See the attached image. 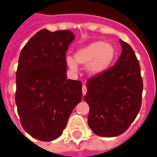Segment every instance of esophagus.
I'll use <instances>...</instances> for the list:
<instances>
[{"instance_id": "obj_1", "label": "esophagus", "mask_w": 157, "mask_h": 157, "mask_svg": "<svg viewBox=\"0 0 157 157\" xmlns=\"http://www.w3.org/2000/svg\"><path fill=\"white\" fill-rule=\"evenodd\" d=\"M87 92V87H86V85H83L82 86V94H83V96H85Z\"/></svg>"}]
</instances>
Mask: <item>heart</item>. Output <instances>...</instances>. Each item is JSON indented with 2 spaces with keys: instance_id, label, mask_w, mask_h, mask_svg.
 I'll use <instances>...</instances> for the list:
<instances>
[{
  "instance_id": "b5f03b06",
  "label": "heart",
  "mask_w": 157,
  "mask_h": 157,
  "mask_svg": "<svg viewBox=\"0 0 157 157\" xmlns=\"http://www.w3.org/2000/svg\"><path fill=\"white\" fill-rule=\"evenodd\" d=\"M116 57V50L111 44L97 40L76 51L75 57L67 56V63L72 70H77V63L87 65L86 70L91 75L105 72Z\"/></svg>"
}]
</instances>
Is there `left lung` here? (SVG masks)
Instances as JSON below:
<instances>
[{
	"label": "left lung",
	"instance_id": "obj_1",
	"mask_svg": "<svg viewBox=\"0 0 157 157\" xmlns=\"http://www.w3.org/2000/svg\"><path fill=\"white\" fill-rule=\"evenodd\" d=\"M122 52L105 72L88 79L84 100L90 106L88 125L97 136L113 137L126 132L141 106L143 82L131 46L120 40Z\"/></svg>",
	"mask_w": 157,
	"mask_h": 157
}]
</instances>
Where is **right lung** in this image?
Here are the masks:
<instances>
[{
  "instance_id": "1",
  "label": "right lung",
  "mask_w": 157,
  "mask_h": 157,
  "mask_svg": "<svg viewBox=\"0 0 157 157\" xmlns=\"http://www.w3.org/2000/svg\"><path fill=\"white\" fill-rule=\"evenodd\" d=\"M75 36L68 30L43 29L23 47L16 75V104L23 129L51 141L63 132L82 101V82L67 80L66 53Z\"/></svg>"
}]
</instances>
